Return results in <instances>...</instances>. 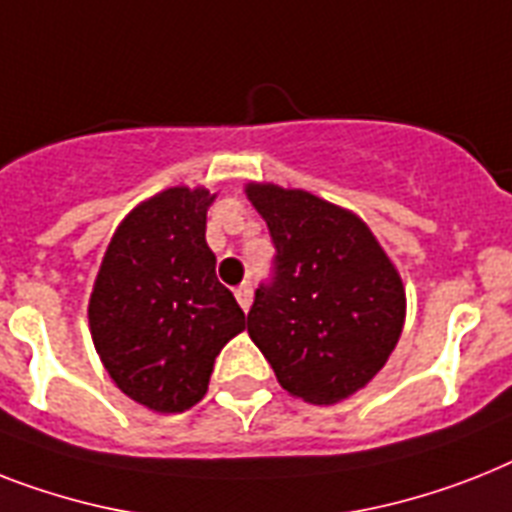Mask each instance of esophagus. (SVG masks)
Segmentation results:
<instances>
[{
	"instance_id": "obj_1",
	"label": "esophagus",
	"mask_w": 512,
	"mask_h": 512,
	"mask_svg": "<svg viewBox=\"0 0 512 512\" xmlns=\"http://www.w3.org/2000/svg\"><path fill=\"white\" fill-rule=\"evenodd\" d=\"M236 302H239L244 313H247L249 305H252V284H249V281H247V284L239 286V289H236Z\"/></svg>"
}]
</instances>
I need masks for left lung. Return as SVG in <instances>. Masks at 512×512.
<instances>
[{
    "instance_id": "8db88e82",
    "label": "left lung",
    "mask_w": 512,
    "mask_h": 512,
    "mask_svg": "<svg viewBox=\"0 0 512 512\" xmlns=\"http://www.w3.org/2000/svg\"><path fill=\"white\" fill-rule=\"evenodd\" d=\"M276 247L247 331L294 397H350L392 355L405 321L394 265L363 220L299 189L249 184Z\"/></svg>"
}]
</instances>
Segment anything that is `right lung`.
<instances>
[{"mask_svg": "<svg viewBox=\"0 0 512 512\" xmlns=\"http://www.w3.org/2000/svg\"><path fill=\"white\" fill-rule=\"evenodd\" d=\"M205 189H168L112 236L91 292L94 347L131 400L184 413L207 392L215 357L244 331V310L215 276Z\"/></svg>", "mask_w": 512, "mask_h": 512, "instance_id": "obj_1", "label": "right lung"}]
</instances>
